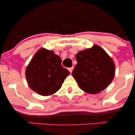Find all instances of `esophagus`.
Here are the masks:
<instances>
[{
	"instance_id": "34e87169",
	"label": "esophagus",
	"mask_w": 135,
	"mask_h": 135,
	"mask_svg": "<svg viewBox=\"0 0 135 135\" xmlns=\"http://www.w3.org/2000/svg\"><path fill=\"white\" fill-rule=\"evenodd\" d=\"M73 69H74V67H70V68H69V72H70V73H72V70H73Z\"/></svg>"
}]
</instances>
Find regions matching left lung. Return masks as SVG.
I'll list each match as a JSON object with an SVG mask.
<instances>
[{
  "label": "left lung",
  "instance_id": "1",
  "mask_svg": "<svg viewBox=\"0 0 135 135\" xmlns=\"http://www.w3.org/2000/svg\"><path fill=\"white\" fill-rule=\"evenodd\" d=\"M72 75L82 90L89 94L101 92L112 83L115 75V63L98 45L80 51Z\"/></svg>",
  "mask_w": 135,
  "mask_h": 135
}]
</instances>
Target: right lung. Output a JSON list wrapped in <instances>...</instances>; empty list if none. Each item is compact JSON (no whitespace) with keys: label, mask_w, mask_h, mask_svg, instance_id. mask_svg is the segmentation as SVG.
Listing matches in <instances>:
<instances>
[{"label":"right lung","mask_w":135,"mask_h":135,"mask_svg":"<svg viewBox=\"0 0 135 135\" xmlns=\"http://www.w3.org/2000/svg\"><path fill=\"white\" fill-rule=\"evenodd\" d=\"M69 74L61 65L60 56L45 48L37 51L25 70L28 86L42 96L52 95L57 92Z\"/></svg>","instance_id":"obj_1"}]
</instances>
